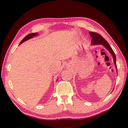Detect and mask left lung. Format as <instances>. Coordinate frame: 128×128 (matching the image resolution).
Wrapping results in <instances>:
<instances>
[{"label":"left lung","mask_w":128,"mask_h":128,"mask_svg":"<svg viewBox=\"0 0 128 128\" xmlns=\"http://www.w3.org/2000/svg\"><path fill=\"white\" fill-rule=\"evenodd\" d=\"M90 34L91 37H92L91 40V44L92 45H97V44H102L104 47L107 49V50H109L110 52L112 54L114 60V62L116 68L117 70V67H116V54L114 52L113 50L111 48L109 43L107 42V40H106L104 38H103L102 36L96 33V32H90Z\"/></svg>","instance_id":"left-lung-1"}]
</instances>
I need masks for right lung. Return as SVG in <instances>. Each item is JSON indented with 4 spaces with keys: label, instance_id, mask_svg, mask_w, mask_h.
<instances>
[{
    "label": "right lung",
    "instance_id": "1",
    "mask_svg": "<svg viewBox=\"0 0 128 128\" xmlns=\"http://www.w3.org/2000/svg\"><path fill=\"white\" fill-rule=\"evenodd\" d=\"M37 34H38L36 32V33H32V34H28V35H27V36H26L25 38H24L22 40H21L20 43V44H19V45L21 44V43H23L24 42L26 41V40H29V39L31 38H32V37H34V36H37Z\"/></svg>",
    "mask_w": 128,
    "mask_h": 128
}]
</instances>
